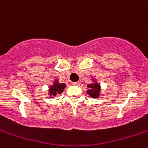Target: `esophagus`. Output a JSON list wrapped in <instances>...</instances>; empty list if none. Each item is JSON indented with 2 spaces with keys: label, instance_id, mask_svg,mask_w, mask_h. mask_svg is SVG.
<instances>
[{
  "label": "esophagus",
  "instance_id": "1",
  "mask_svg": "<svg viewBox=\"0 0 148 148\" xmlns=\"http://www.w3.org/2000/svg\"><path fill=\"white\" fill-rule=\"evenodd\" d=\"M73 85H74V86H80V85H81V83H80L79 82H77L73 83Z\"/></svg>",
  "mask_w": 148,
  "mask_h": 148
}]
</instances>
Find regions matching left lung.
Here are the masks:
<instances>
[{
    "label": "left lung",
    "mask_w": 148,
    "mask_h": 148,
    "mask_svg": "<svg viewBox=\"0 0 148 148\" xmlns=\"http://www.w3.org/2000/svg\"><path fill=\"white\" fill-rule=\"evenodd\" d=\"M94 82L92 84H89L87 85V87L89 88L86 92L89 94L90 97L93 98H98V97L100 95L101 86L97 82H96V79H92Z\"/></svg>",
    "instance_id": "8db88e82"
}]
</instances>
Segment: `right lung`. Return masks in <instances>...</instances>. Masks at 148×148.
<instances>
[{"label": "right lung", "instance_id": "1", "mask_svg": "<svg viewBox=\"0 0 148 148\" xmlns=\"http://www.w3.org/2000/svg\"><path fill=\"white\" fill-rule=\"evenodd\" d=\"M65 87V84L59 83V80L55 79L53 84L49 86V93L50 95V97H53L54 96H56V95H58V94L62 93Z\"/></svg>", "mask_w": 148, "mask_h": 148}]
</instances>
